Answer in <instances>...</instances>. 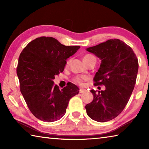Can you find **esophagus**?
<instances>
[{"mask_svg":"<svg viewBox=\"0 0 149 149\" xmlns=\"http://www.w3.org/2000/svg\"><path fill=\"white\" fill-rule=\"evenodd\" d=\"M86 91H87V90H85L84 89H81V88L79 89V93H85Z\"/></svg>","mask_w":149,"mask_h":149,"instance_id":"1","label":"esophagus"}]
</instances>
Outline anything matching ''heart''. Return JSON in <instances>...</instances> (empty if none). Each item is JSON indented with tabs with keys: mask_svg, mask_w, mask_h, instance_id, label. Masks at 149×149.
Instances as JSON below:
<instances>
[{
	"mask_svg": "<svg viewBox=\"0 0 149 149\" xmlns=\"http://www.w3.org/2000/svg\"><path fill=\"white\" fill-rule=\"evenodd\" d=\"M94 56H93L92 55H90V54H86L85 55V56H84V58H83V60H84V62H85L86 61H87V60H89V59L92 58H93ZM69 62L68 61L67 62V64H68ZM84 78L83 77H74V81H75V83H77V84H81L83 83V81H84Z\"/></svg>",
	"mask_w": 149,
	"mask_h": 149,
	"instance_id": "1",
	"label": "heart"
}]
</instances>
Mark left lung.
Masks as SVG:
<instances>
[{"instance_id": "left-lung-1", "label": "left lung", "mask_w": 149, "mask_h": 149, "mask_svg": "<svg viewBox=\"0 0 149 149\" xmlns=\"http://www.w3.org/2000/svg\"><path fill=\"white\" fill-rule=\"evenodd\" d=\"M101 60L93 80L95 85L106 89L93 93V101L85 106L92 120L105 122L117 117L129 101L134 89L139 68L138 60L132 48L120 39L108 40L87 49Z\"/></svg>"}]
</instances>
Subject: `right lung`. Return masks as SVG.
Wrapping results in <instances>:
<instances>
[{
  "label": "right lung",
  "instance_id": "add662e5",
  "mask_svg": "<svg viewBox=\"0 0 149 149\" xmlns=\"http://www.w3.org/2000/svg\"><path fill=\"white\" fill-rule=\"evenodd\" d=\"M79 48L65 46L53 37H41L22 51L16 70L20 91L29 110L39 120L47 122L60 120L70 99L79 93V88L72 83L60 90L53 79L64 71L67 58Z\"/></svg>",
  "mask_w": 149,
  "mask_h": 149
}]
</instances>
